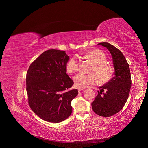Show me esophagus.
I'll list each match as a JSON object with an SVG mask.
<instances>
[{"instance_id": "1", "label": "esophagus", "mask_w": 148, "mask_h": 148, "mask_svg": "<svg viewBox=\"0 0 148 148\" xmlns=\"http://www.w3.org/2000/svg\"><path fill=\"white\" fill-rule=\"evenodd\" d=\"M84 89H85V87H84V88H80V87H78V90L79 91H81V90H84Z\"/></svg>"}]
</instances>
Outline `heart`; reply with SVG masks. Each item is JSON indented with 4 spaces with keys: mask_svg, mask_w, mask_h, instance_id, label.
<instances>
[{
    "mask_svg": "<svg viewBox=\"0 0 148 148\" xmlns=\"http://www.w3.org/2000/svg\"><path fill=\"white\" fill-rule=\"evenodd\" d=\"M82 58L90 61L93 66L90 70V74L80 73L73 77L75 85L80 88H84L88 85H93L97 82L105 84L110 82L114 76V69L106 62L107 56L101 50H94L83 53ZM80 62L75 57L70 58L66 64V70L69 73H75L79 70Z\"/></svg>",
    "mask_w": 148,
    "mask_h": 148,
    "instance_id": "b5f03b06",
    "label": "heart"
}]
</instances>
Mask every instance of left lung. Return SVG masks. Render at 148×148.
Here are the masks:
<instances>
[{
    "instance_id": "8db88e82",
    "label": "left lung",
    "mask_w": 148,
    "mask_h": 148,
    "mask_svg": "<svg viewBox=\"0 0 148 148\" xmlns=\"http://www.w3.org/2000/svg\"><path fill=\"white\" fill-rule=\"evenodd\" d=\"M98 45L105 47L111 53L115 71L112 79L99 87L91 107L96 114L108 117L120 111L127 101L131 77L128 63L121 51L106 42Z\"/></svg>"
}]
</instances>
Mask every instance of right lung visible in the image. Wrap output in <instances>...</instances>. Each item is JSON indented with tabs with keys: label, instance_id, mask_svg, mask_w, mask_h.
<instances>
[{
	"label": "right lung",
	"instance_id": "add662e5",
	"mask_svg": "<svg viewBox=\"0 0 148 148\" xmlns=\"http://www.w3.org/2000/svg\"><path fill=\"white\" fill-rule=\"evenodd\" d=\"M69 59L65 51L49 49L35 60L27 70L28 103L44 121L61 122L72 112L71 102L78 91L69 90L74 84L66 73Z\"/></svg>",
	"mask_w": 148,
	"mask_h": 148
}]
</instances>
